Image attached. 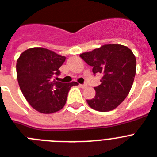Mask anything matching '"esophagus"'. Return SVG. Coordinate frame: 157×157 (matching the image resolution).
<instances>
[{"label": "esophagus", "instance_id": "1", "mask_svg": "<svg viewBox=\"0 0 157 157\" xmlns=\"http://www.w3.org/2000/svg\"><path fill=\"white\" fill-rule=\"evenodd\" d=\"M80 87H81V88H82V89H85V87H87V85H85V84H83V85H81V84H80Z\"/></svg>", "mask_w": 157, "mask_h": 157}]
</instances>
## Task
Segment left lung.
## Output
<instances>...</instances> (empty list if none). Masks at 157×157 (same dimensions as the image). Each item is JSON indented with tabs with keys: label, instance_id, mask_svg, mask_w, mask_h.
<instances>
[{
	"label": "left lung",
	"instance_id": "obj_1",
	"mask_svg": "<svg viewBox=\"0 0 157 157\" xmlns=\"http://www.w3.org/2000/svg\"><path fill=\"white\" fill-rule=\"evenodd\" d=\"M80 56L93 67L94 74H103L101 84L94 88V98L87 100L88 105L99 112L116 109L128 95L133 84L136 60L132 50L121 44H105Z\"/></svg>",
	"mask_w": 157,
	"mask_h": 157
}]
</instances>
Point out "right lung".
I'll return each instance as SVG.
<instances>
[{"instance_id": "obj_1", "label": "right lung", "mask_w": 157, "mask_h": 157, "mask_svg": "<svg viewBox=\"0 0 157 157\" xmlns=\"http://www.w3.org/2000/svg\"><path fill=\"white\" fill-rule=\"evenodd\" d=\"M65 60L51 50L32 48L21 54L17 62L20 89L32 107L41 113H52L64 106L68 91L77 83H62L53 77Z\"/></svg>"}]
</instances>
